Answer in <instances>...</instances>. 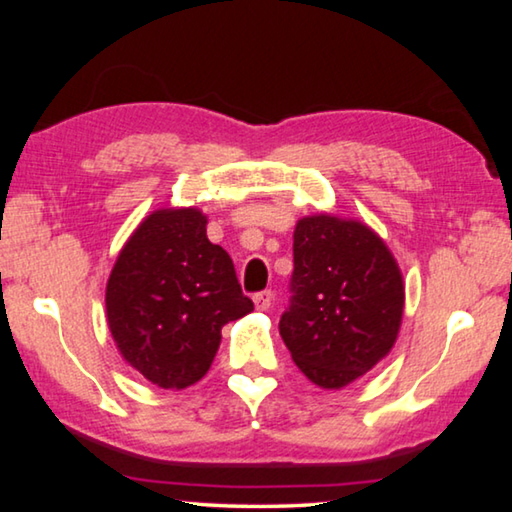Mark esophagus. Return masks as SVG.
<instances>
[{
	"label": "esophagus",
	"instance_id": "1",
	"mask_svg": "<svg viewBox=\"0 0 512 512\" xmlns=\"http://www.w3.org/2000/svg\"><path fill=\"white\" fill-rule=\"evenodd\" d=\"M253 300H255V307H257L259 311H266L268 307L273 305V291H271V289L259 291V293H255Z\"/></svg>",
	"mask_w": 512,
	"mask_h": 512
}]
</instances>
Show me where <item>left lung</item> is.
<instances>
[{"label": "left lung", "mask_w": 512, "mask_h": 512, "mask_svg": "<svg viewBox=\"0 0 512 512\" xmlns=\"http://www.w3.org/2000/svg\"><path fill=\"white\" fill-rule=\"evenodd\" d=\"M289 291L280 336L314 384L348 386L391 352L404 311L402 275L368 225L325 214L298 221Z\"/></svg>", "instance_id": "8db88e82"}]
</instances>
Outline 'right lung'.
<instances>
[{"label": "right lung", "mask_w": 512, "mask_h": 512, "mask_svg": "<svg viewBox=\"0 0 512 512\" xmlns=\"http://www.w3.org/2000/svg\"><path fill=\"white\" fill-rule=\"evenodd\" d=\"M205 223L194 207L153 212L121 248L108 280L112 339L160 388L196 384L212 366L221 327L253 311Z\"/></svg>", "instance_id": "1"}]
</instances>
